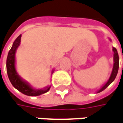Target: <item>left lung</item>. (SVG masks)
<instances>
[{
    "instance_id": "8db88e82",
    "label": "left lung",
    "mask_w": 123,
    "mask_h": 123,
    "mask_svg": "<svg viewBox=\"0 0 123 123\" xmlns=\"http://www.w3.org/2000/svg\"><path fill=\"white\" fill-rule=\"evenodd\" d=\"M109 40L111 41V39H109ZM112 50L114 52V57H113L114 58V66H113V69H112V71H111V75H110L109 80H107V82L105 83L100 89L97 91L96 93H100L102 91H104L109 84H111V83L114 82L115 78L117 75V73H118V68H119V57H118V52H117V50L114 47H113Z\"/></svg>"
}]
</instances>
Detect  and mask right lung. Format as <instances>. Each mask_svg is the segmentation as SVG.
<instances>
[{
	"instance_id": "obj_1",
	"label": "right lung",
	"mask_w": 123,
	"mask_h": 123,
	"mask_svg": "<svg viewBox=\"0 0 123 123\" xmlns=\"http://www.w3.org/2000/svg\"><path fill=\"white\" fill-rule=\"evenodd\" d=\"M21 39V34H20L13 43L10 50L8 52V55L7 57V73L9 77V81L13 85V86L16 89L22 93L29 96H37L48 92L50 86H47L43 89H34L30 84L25 81L22 77L18 74L16 69V52L18 46H20ZM54 70L52 71V74Z\"/></svg>"
}]
</instances>
